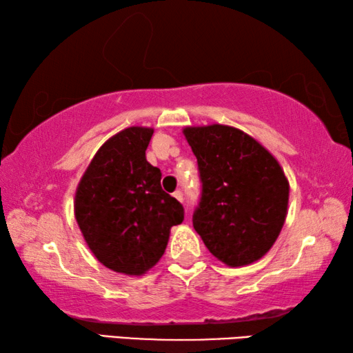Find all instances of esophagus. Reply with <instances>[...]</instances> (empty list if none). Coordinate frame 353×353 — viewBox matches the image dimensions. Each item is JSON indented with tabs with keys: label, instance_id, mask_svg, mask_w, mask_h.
<instances>
[{
	"label": "esophagus",
	"instance_id": "1",
	"mask_svg": "<svg viewBox=\"0 0 353 353\" xmlns=\"http://www.w3.org/2000/svg\"><path fill=\"white\" fill-rule=\"evenodd\" d=\"M174 198L179 201V202H183V194H182V191L181 190H177V191H174Z\"/></svg>",
	"mask_w": 353,
	"mask_h": 353
}]
</instances>
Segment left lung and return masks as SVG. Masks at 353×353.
Listing matches in <instances>:
<instances>
[{"mask_svg":"<svg viewBox=\"0 0 353 353\" xmlns=\"http://www.w3.org/2000/svg\"><path fill=\"white\" fill-rule=\"evenodd\" d=\"M202 182L194 230L230 268L268 254L288 213L290 182L277 159L254 137L225 124L183 129Z\"/></svg>","mask_w":353,"mask_h":353,"instance_id":"1","label":"left lung"}]
</instances>
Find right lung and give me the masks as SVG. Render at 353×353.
<instances>
[{"label":"right lung","instance_id":"right-lung-1","mask_svg":"<svg viewBox=\"0 0 353 353\" xmlns=\"http://www.w3.org/2000/svg\"><path fill=\"white\" fill-rule=\"evenodd\" d=\"M152 128L132 126L94 154L74 196V216L98 261L143 276L162 259L172 225L183 221L181 202L165 193L162 172L146 160Z\"/></svg>","mask_w":353,"mask_h":353}]
</instances>
